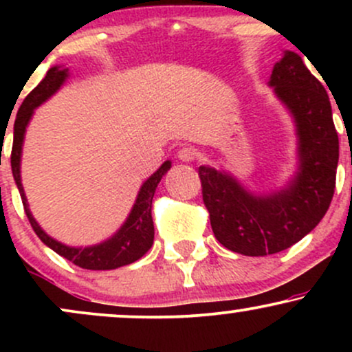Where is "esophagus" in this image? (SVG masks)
<instances>
[{"label":"esophagus","instance_id":"34e87169","mask_svg":"<svg viewBox=\"0 0 352 352\" xmlns=\"http://www.w3.org/2000/svg\"><path fill=\"white\" fill-rule=\"evenodd\" d=\"M179 159L182 162H193L197 159V151L192 147H182L179 151Z\"/></svg>","mask_w":352,"mask_h":352}]
</instances>
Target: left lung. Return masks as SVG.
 Returning <instances> with one entry per match:
<instances>
[{
    "label": "left lung",
    "instance_id": "8db88e82",
    "mask_svg": "<svg viewBox=\"0 0 352 352\" xmlns=\"http://www.w3.org/2000/svg\"><path fill=\"white\" fill-rule=\"evenodd\" d=\"M270 86L292 111L300 139V172L289 187L254 197L227 173L199 168L217 240L246 256L273 254L298 243L326 215L336 187L339 139L326 89L293 51L274 64Z\"/></svg>",
    "mask_w": 352,
    "mask_h": 352
}]
</instances>
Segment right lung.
I'll return each instance as SVG.
<instances>
[{
    "instance_id": "right-lung-1",
    "label": "right lung",
    "mask_w": 352,
    "mask_h": 352,
    "mask_svg": "<svg viewBox=\"0 0 352 352\" xmlns=\"http://www.w3.org/2000/svg\"><path fill=\"white\" fill-rule=\"evenodd\" d=\"M67 78V69H59V67H51L47 71L46 78L36 86L26 99L23 100L21 107H19L18 114L14 120V139L13 148H11V168H13V177L18 185L19 195H21L24 212H26L28 220H30L31 227L34 233L39 236V240L44 245L50 246L56 253L60 254L66 260L72 261L78 265L79 268L84 270H114L119 266L131 265L134 261L142 258L145 253L151 250L153 243V220H152V199L155 193L157 185L162 177L170 168V162H164L162 167L159 168L153 175L148 179L140 188L139 197H137L134 208H132L131 215L127 221L122 225V228L116 233L114 236L109 238L104 243L89 246V248H69V246L59 243V241L52 240L43 232L41 227L36 223V220L31 215L30 208H28L26 197H24V190L21 185V175H19V160H21V147L24 139V131L30 122L33 111L39 104H43L47 98H51L56 91L60 87Z\"/></svg>"
}]
</instances>
